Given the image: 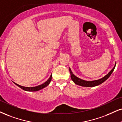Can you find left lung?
Wrapping results in <instances>:
<instances>
[{
	"instance_id": "8db88e82",
	"label": "left lung",
	"mask_w": 122,
	"mask_h": 122,
	"mask_svg": "<svg viewBox=\"0 0 122 122\" xmlns=\"http://www.w3.org/2000/svg\"><path fill=\"white\" fill-rule=\"evenodd\" d=\"M115 65H116V63H115V66L114 67V68H112L109 73H108V74L106 75V76L102 78V79L97 80L85 81V80H84L79 79V78L76 77V76H75V75L73 74L71 70V69L70 68L71 78V79L72 80V81L75 82V84H77V85H80V86H85V87H93V86H97V85H100V84L102 83V82H104L105 81H106V80L110 77V76L112 75V72H113L114 69H115Z\"/></svg>"
}]
</instances>
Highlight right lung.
<instances>
[{
  "mask_svg": "<svg viewBox=\"0 0 122 122\" xmlns=\"http://www.w3.org/2000/svg\"><path fill=\"white\" fill-rule=\"evenodd\" d=\"M51 79H52V75H51L49 79L47 80V81H46V82H44V83L42 84H41V85H38V86H34V87L22 86H21V85H19V84H17L16 83H15V82H14V83L16 84L17 86L20 87V88H21L22 89L24 90V91H28V92H36V91H40V90L44 88L46 86H47V85L50 84V82L51 80Z\"/></svg>",
  "mask_w": 122,
  "mask_h": 122,
  "instance_id": "right-lung-1",
  "label": "right lung"
}]
</instances>
